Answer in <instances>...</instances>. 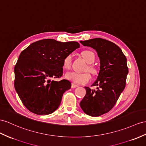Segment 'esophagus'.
Returning <instances> with one entry per match:
<instances>
[{
  "label": "esophagus",
  "mask_w": 146,
  "mask_h": 146,
  "mask_svg": "<svg viewBox=\"0 0 146 146\" xmlns=\"http://www.w3.org/2000/svg\"><path fill=\"white\" fill-rule=\"evenodd\" d=\"M77 87H78V84H74V83L72 84V88H77Z\"/></svg>",
  "instance_id": "obj_1"
}]
</instances>
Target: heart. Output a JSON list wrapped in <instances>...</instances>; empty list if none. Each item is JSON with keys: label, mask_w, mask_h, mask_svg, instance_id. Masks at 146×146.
I'll return each mask as SVG.
<instances>
[{"label": "heart", "mask_w": 146, "mask_h": 146, "mask_svg": "<svg viewBox=\"0 0 146 146\" xmlns=\"http://www.w3.org/2000/svg\"><path fill=\"white\" fill-rule=\"evenodd\" d=\"M84 59L88 63V66L84 70H88L89 72L94 74L96 73V68L91 63L94 62L95 55L92 51L84 50L81 53ZM73 55L68 54L63 60V66L66 70H70L72 65ZM65 78L73 83L76 84H86L91 80V76L88 71L80 73L75 72H70L65 74Z\"/></svg>", "instance_id": "b5f03b06"}]
</instances>
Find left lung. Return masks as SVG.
<instances>
[{"mask_svg":"<svg viewBox=\"0 0 146 146\" xmlns=\"http://www.w3.org/2000/svg\"><path fill=\"white\" fill-rule=\"evenodd\" d=\"M84 46L95 49L100 59V71L92 86L85 87L86 93L80 102L85 113L99 117L109 112L117 103L126 86L128 68L126 58L117 45L102 38L80 41Z\"/></svg>","mask_w":146,"mask_h":146,"instance_id":"obj_1","label":"left lung"}]
</instances>
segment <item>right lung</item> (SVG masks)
I'll return each mask as SVG.
<instances>
[{
    "label": "right lung",
    "instance_id": "add662e5",
    "mask_svg": "<svg viewBox=\"0 0 146 146\" xmlns=\"http://www.w3.org/2000/svg\"><path fill=\"white\" fill-rule=\"evenodd\" d=\"M80 44L75 41L62 42L52 39L31 44L21 52L15 66L14 86L22 103L37 115H48L57 110L63 93L71 88L63 74V60Z\"/></svg>",
    "mask_w": 146,
    "mask_h": 146
}]
</instances>
